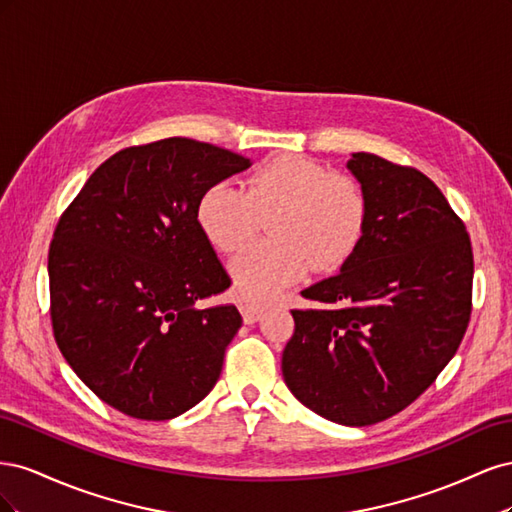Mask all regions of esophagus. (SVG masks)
<instances>
[{"label":"esophagus","mask_w":512,"mask_h":512,"mask_svg":"<svg viewBox=\"0 0 512 512\" xmlns=\"http://www.w3.org/2000/svg\"><path fill=\"white\" fill-rule=\"evenodd\" d=\"M239 309H241V316L247 324H254L256 320H260L262 314H265V307L254 305L250 301H239Z\"/></svg>","instance_id":"34e87169"}]
</instances>
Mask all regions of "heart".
Masks as SVG:
<instances>
[{"label": "heart", "mask_w": 512, "mask_h": 512, "mask_svg": "<svg viewBox=\"0 0 512 512\" xmlns=\"http://www.w3.org/2000/svg\"><path fill=\"white\" fill-rule=\"evenodd\" d=\"M200 230L215 250L237 252L262 220L273 239L254 243L230 265L241 299L265 303L299 282L312 265L342 267L359 247L367 224V196L350 175L301 156L260 164L245 188L213 183L198 200Z\"/></svg>", "instance_id": "b5f03b06"}]
</instances>
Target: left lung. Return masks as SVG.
I'll return each instance as SVG.
<instances>
[{
	"label": "left lung",
	"mask_w": 512,
	"mask_h": 512,
	"mask_svg": "<svg viewBox=\"0 0 512 512\" xmlns=\"http://www.w3.org/2000/svg\"><path fill=\"white\" fill-rule=\"evenodd\" d=\"M367 196L365 235L342 271L301 294L282 354L290 393L339 425L408 408L453 359L472 314L466 224L421 170L352 153Z\"/></svg>",
	"instance_id": "left-lung-1"
}]
</instances>
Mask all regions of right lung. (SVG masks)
I'll list each match as a JSON object with an SVG mask.
<instances>
[{"label":"right lung","instance_id":"right-lung-1","mask_svg":"<svg viewBox=\"0 0 512 512\" xmlns=\"http://www.w3.org/2000/svg\"><path fill=\"white\" fill-rule=\"evenodd\" d=\"M247 166L181 136L126 147L61 213L49 250L53 335L104 404L168 421L218 382L241 314L194 307L230 286L196 209L207 188Z\"/></svg>","mask_w":512,"mask_h":512}]
</instances>
